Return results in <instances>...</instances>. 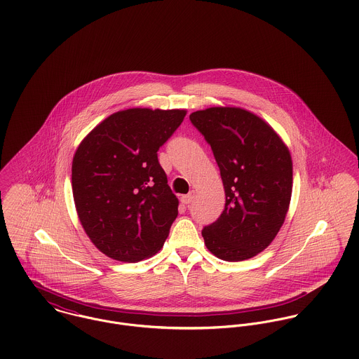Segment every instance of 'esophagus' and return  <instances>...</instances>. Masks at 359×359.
Instances as JSON below:
<instances>
[{
    "instance_id": "esophagus-1",
    "label": "esophagus",
    "mask_w": 359,
    "mask_h": 359,
    "mask_svg": "<svg viewBox=\"0 0 359 359\" xmlns=\"http://www.w3.org/2000/svg\"><path fill=\"white\" fill-rule=\"evenodd\" d=\"M195 195H196V192L195 191H191L188 195H184L182 198H181V201H182V203H185V205H189L194 199H195Z\"/></svg>"
}]
</instances>
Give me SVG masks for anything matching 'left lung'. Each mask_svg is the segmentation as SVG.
I'll return each mask as SVG.
<instances>
[{
  "mask_svg": "<svg viewBox=\"0 0 359 359\" xmlns=\"http://www.w3.org/2000/svg\"><path fill=\"white\" fill-rule=\"evenodd\" d=\"M219 167L225 207L202 231L205 248L224 261L265 250L285 222L293 188L292 156L275 130L241 107H208L189 116Z\"/></svg>",
  "mask_w": 359,
  "mask_h": 359,
  "instance_id": "8db88e82",
  "label": "left lung"
}]
</instances>
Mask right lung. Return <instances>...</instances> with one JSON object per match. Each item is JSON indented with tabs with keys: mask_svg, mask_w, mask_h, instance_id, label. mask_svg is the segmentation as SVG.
Wrapping results in <instances>:
<instances>
[{
	"mask_svg": "<svg viewBox=\"0 0 359 359\" xmlns=\"http://www.w3.org/2000/svg\"><path fill=\"white\" fill-rule=\"evenodd\" d=\"M187 110L133 107L101 121L79 145L72 188L79 219L104 256L137 262L156 255L178 215L157 151Z\"/></svg>",
	"mask_w": 359,
	"mask_h": 359,
	"instance_id": "1",
	"label": "right lung"
}]
</instances>
